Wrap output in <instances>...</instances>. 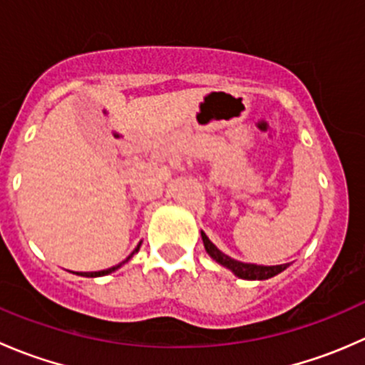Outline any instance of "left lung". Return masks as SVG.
I'll use <instances>...</instances> for the list:
<instances>
[{"instance_id": "obj_1", "label": "left lung", "mask_w": 365, "mask_h": 365, "mask_svg": "<svg viewBox=\"0 0 365 365\" xmlns=\"http://www.w3.org/2000/svg\"><path fill=\"white\" fill-rule=\"evenodd\" d=\"M201 238H203L206 252H208L210 256L217 261V263H220L222 267L230 268V270L240 279H247V281H263V279H270V277H274V275L281 274L282 270H286V268L289 267L288 263L275 264V267H263V264L242 263V261L233 259V257L226 256L222 251H219V249H217L215 245L208 240V237H206L203 231H201Z\"/></svg>"}]
</instances>
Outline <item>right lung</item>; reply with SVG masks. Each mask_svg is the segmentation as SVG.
Returning <instances> with one entry per match:
<instances>
[{"label": "right lung", "mask_w": 365, "mask_h": 365, "mask_svg": "<svg viewBox=\"0 0 365 365\" xmlns=\"http://www.w3.org/2000/svg\"><path fill=\"white\" fill-rule=\"evenodd\" d=\"M139 245H141V244H139ZM139 245H138V247H135V251H134V252H138V251H139ZM134 252H132V254H134ZM132 254H130V256H128L127 259H125V261H128V259H130V257H132ZM125 261H123V263H125ZM123 263L116 264V267H111V268H108V270H101V272H79V274H77V275H83V277H101V275H108V274H111V272L118 270V268H120L121 264H123Z\"/></svg>", "instance_id": "right-lung-1"}]
</instances>
